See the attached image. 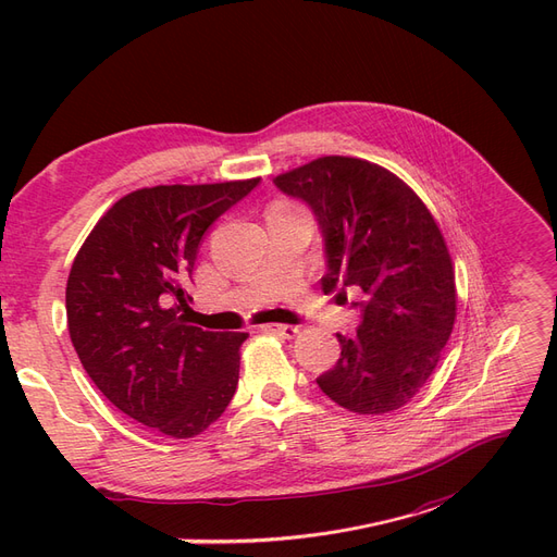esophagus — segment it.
I'll return each mask as SVG.
<instances>
[{"label": "esophagus", "mask_w": 557, "mask_h": 557, "mask_svg": "<svg viewBox=\"0 0 557 557\" xmlns=\"http://www.w3.org/2000/svg\"><path fill=\"white\" fill-rule=\"evenodd\" d=\"M261 331L271 333V335H280L284 339H292L298 335L296 325H284V323H265V325H261Z\"/></svg>", "instance_id": "esophagus-1"}]
</instances>
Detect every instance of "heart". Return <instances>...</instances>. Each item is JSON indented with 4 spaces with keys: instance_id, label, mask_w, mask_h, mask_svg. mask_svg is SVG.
I'll list each match as a JSON object with an SVG mask.
<instances>
[{
    "instance_id": "heart-1",
    "label": "heart",
    "mask_w": 557,
    "mask_h": 557,
    "mask_svg": "<svg viewBox=\"0 0 557 557\" xmlns=\"http://www.w3.org/2000/svg\"><path fill=\"white\" fill-rule=\"evenodd\" d=\"M275 206H294V203H289V201H275Z\"/></svg>"
}]
</instances>
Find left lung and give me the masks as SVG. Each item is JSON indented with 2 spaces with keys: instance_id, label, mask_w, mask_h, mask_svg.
<instances>
[{
  "instance_id": "1",
  "label": "left lung",
  "mask_w": 557,
  "mask_h": 557,
  "mask_svg": "<svg viewBox=\"0 0 557 557\" xmlns=\"http://www.w3.org/2000/svg\"><path fill=\"white\" fill-rule=\"evenodd\" d=\"M273 181L317 215L323 294H362L358 333L337 335L342 356L319 387L358 416L406 406L434 374L457 317L455 268L434 215L399 176L360 158L323 156Z\"/></svg>"
}]
</instances>
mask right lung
Segmentation results:
<instances>
[{"mask_svg":"<svg viewBox=\"0 0 557 557\" xmlns=\"http://www.w3.org/2000/svg\"><path fill=\"white\" fill-rule=\"evenodd\" d=\"M259 178L156 185L121 197L71 265L66 317L89 379L119 410L170 438H193L230 406L247 333L185 319L206 230Z\"/></svg>","mask_w":557,"mask_h":557,"instance_id":"add662e5","label":"right lung"}]
</instances>
